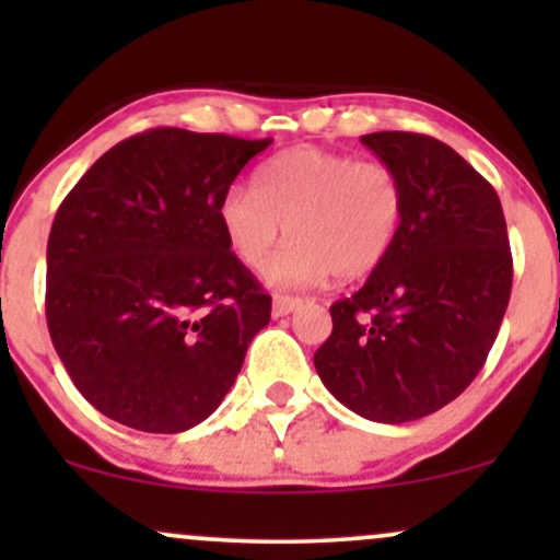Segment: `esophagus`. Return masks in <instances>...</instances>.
Masks as SVG:
<instances>
[{"mask_svg":"<svg viewBox=\"0 0 560 560\" xmlns=\"http://www.w3.org/2000/svg\"><path fill=\"white\" fill-rule=\"evenodd\" d=\"M300 305H302L300 298H289V294H276L273 305H271V313H273V318H284L292 311H298Z\"/></svg>","mask_w":560,"mask_h":560,"instance_id":"34e87169","label":"esophagus"}]
</instances>
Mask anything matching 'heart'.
Returning <instances> with one entry per match:
<instances>
[{
	"mask_svg": "<svg viewBox=\"0 0 560 560\" xmlns=\"http://www.w3.org/2000/svg\"><path fill=\"white\" fill-rule=\"evenodd\" d=\"M402 213L395 168L318 147L281 152L253 189L229 186L218 199V226L242 266L258 268L287 231L289 244L262 271L273 287L363 279L387 258Z\"/></svg>",
	"mask_w": 560,
	"mask_h": 560,
	"instance_id": "heart-1",
	"label": "heart"
}]
</instances>
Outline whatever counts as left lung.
<instances>
[{"mask_svg": "<svg viewBox=\"0 0 560 560\" xmlns=\"http://www.w3.org/2000/svg\"><path fill=\"white\" fill-rule=\"evenodd\" d=\"M361 141L397 171L405 213L387 258L331 305V337L313 363L352 413L405 423L445 408L481 371L513 260L498 195L453 147L408 131Z\"/></svg>", "mask_w": 560, "mask_h": 560, "instance_id": "left-lung-1", "label": "left lung"}]
</instances>
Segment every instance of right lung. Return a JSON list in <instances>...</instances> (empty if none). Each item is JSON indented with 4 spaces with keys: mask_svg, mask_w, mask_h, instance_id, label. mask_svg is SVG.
Here are the masks:
<instances>
[{
    "mask_svg": "<svg viewBox=\"0 0 560 560\" xmlns=\"http://www.w3.org/2000/svg\"><path fill=\"white\" fill-rule=\"evenodd\" d=\"M271 141L152 128L62 199L47 244L49 337L107 419L178 434L234 387L271 298L229 249L218 199Z\"/></svg>",
    "mask_w": 560,
    "mask_h": 560,
    "instance_id": "add662e5",
    "label": "right lung"
}]
</instances>
